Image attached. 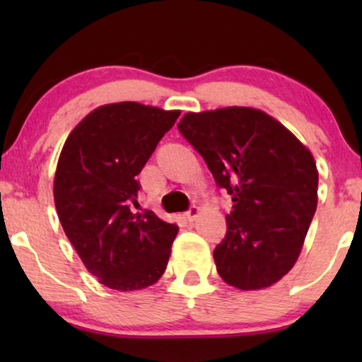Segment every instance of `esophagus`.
Returning <instances> with one entry per match:
<instances>
[{"label": "esophagus", "mask_w": 362, "mask_h": 362, "mask_svg": "<svg viewBox=\"0 0 362 362\" xmlns=\"http://www.w3.org/2000/svg\"><path fill=\"white\" fill-rule=\"evenodd\" d=\"M197 214H199V207H197V206H191L189 211H187L185 216H186L187 221L192 222V221H194L196 217H197Z\"/></svg>", "instance_id": "obj_1"}]
</instances>
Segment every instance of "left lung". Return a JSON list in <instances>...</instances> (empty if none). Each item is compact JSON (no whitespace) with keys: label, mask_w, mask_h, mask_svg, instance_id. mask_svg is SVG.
Wrapping results in <instances>:
<instances>
[{"label":"left lung","mask_w":362,"mask_h":362,"mask_svg":"<svg viewBox=\"0 0 362 362\" xmlns=\"http://www.w3.org/2000/svg\"><path fill=\"white\" fill-rule=\"evenodd\" d=\"M177 130L232 197L217 274L240 290L274 285L298 259L318 202L311 153L267 113L247 107L186 113Z\"/></svg>","instance_id":"left-lung-1"}]
</instances>
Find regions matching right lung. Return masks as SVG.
<instances>
[{"label":"right lung","instance_id":"right-lung-1","mask_svg":"<svg viewBox=\"0 0 362 362\" xmlns=\"http://www.w3.org/2000/svg\"><path fill=\"white\" fill-rule=\"evenodd\" d=\"M177 117L112 103L88 113L64 143L54 177L59 221L87 270L108 288H146L165 274L180 227L133 206L136 176Z\"/></svg>","mask_w":362,"mask_h":362}]
</instances>
